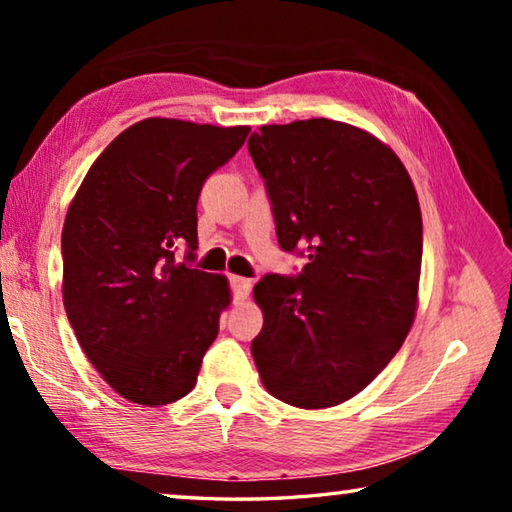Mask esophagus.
I'll return each mask as SVG.
<instances>
[{"label": "esophagus", "instance_id": "esophagus-1", "mask_svg": "<svg viewBox=\"0 0 512 512\" xmlns=\"http://www.w3.org/2000/svg\"><path fill=\"white\" fill-rule=\"evenodd\" d=\"M230 287H232V296H235L237 302L246 300L250 287H253V282L248 280V277H239V275H232L230 277Z\"/></svg>", "mask_w": 512, "mask_h": 512}]
</instances>
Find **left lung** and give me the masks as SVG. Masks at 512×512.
<instances>
[{"label":"left lung","instance_id":"1","mask_svg":"<svg viewBox=\"0 0 512 512\" xmlns=\"http://www.w3.org/2000/svg\"><path fill=\"white\" fill-rule=\"evenodd\" d=\"M248 151L277 244L300 275H264V327L250 350L266 391L327 409L363 391L409 334L418 307L422 214L409 171L377 137L332 119L262 126Z\"/></svg>","mask_w":512,"mask_h":512}]
</instances>
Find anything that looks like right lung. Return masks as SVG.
Segmentation results:
<instances>
[{"instance_id":"obj_1","label":"right lung","mask_w":512,"mask_h":512,"mask_svg":"<svg viewBox=\"0 0 512 512\" xmlns=\"http://www.w3.org/2000/svg\"><path fill=\"white\" fill-rule=\"evenodd\" d=\"M250 133L151 117L112 140L63 225V302L85 357L115 391L160 406L192 391L230 305L223 275L176 262L198 244L203 183Z\"/></svg>"}]
</instances>
